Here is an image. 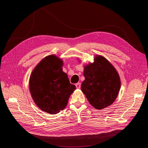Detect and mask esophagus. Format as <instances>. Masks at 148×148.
<instances>
[{"label":"esophagus","instance_id":"1","mask_svg":"<svg viewBox=\"0 0 148 148\" xmlns=\"http://www.w3.org/2000/svg\"><path fill=\"white\" fill-rule=\"evenodd\" d=\"M75 86H76V88H77V89H79V88H80V87H81V83H76Z\"/></svg>","mask_w":148,"mask_h":148}]
</instances>
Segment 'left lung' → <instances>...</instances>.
I'll return each instance as SVG.
<instances>
[{
  "mask_svg": "<svg viewBox=\"0 0 148 148\" xmlns=\"http://www.w3.org/2000/svg\"><path fill=\"white\" fill-rule=\"evenodd\" d=\"M85 79L82 91L90 104L101 110L111 105L120 89L119 73L110 62L101 56L95 57L93 63L84 66Z\"/></svg>",
  "mask_w": 148,
  "mask_h": 148,
  "instance_id": "8db88e82",
  "label": "left lung"
}]
</instances>
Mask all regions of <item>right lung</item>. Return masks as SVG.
Listing matches in <instances>:
<instances>
[{"label":"right lung","instance_id":"1","mask_svg":"<svg viewBox=\"0 0 148 148\" xmlns=\"http://www.w3.org/2000/svg\"><path fill=\"white\" fill-rule=\"evenodd\" d=\"M63 61L55 55L46 57L31 73L29 91L35 104L42 110L56 114L64 110L75 89L62 70Z\"/></svg>","mask_w":148,"mask_h":148}]
</instances>
